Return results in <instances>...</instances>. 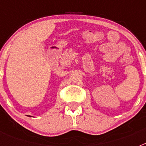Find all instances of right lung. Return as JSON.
<instances>
[{"label": "right lung", "mask_w": 146, "mask_h": 146, "mask_svg": "<svg viewBox=\"0 0 146 146\" xmlns=\"http://www.w3.org/2000/svg\"><path fill=\"white\" fill-rule=\"evenodd\" d=\"M30 117H31V116H30Z\"/></svg>", "instance_id": "right-lung-1"}]
</instances>
